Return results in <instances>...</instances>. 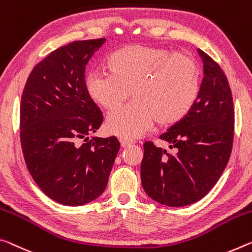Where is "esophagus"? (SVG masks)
<instances>
[{
	"instance_id": "1",
	"label": "esophagus",
	"mask_w": 252,
	"mask_h": 252,
	"mask_svg": "<svg viewBox=\"0 0 252 252\" xmlns=\"http://www.w3.org/2000/svg\"><path fill=\"white\" fill-rule=\"evenodd\" d=\"M120 143H121V147L122 148H126V147H129L132 145V141L127 140V139H125V138H120Z\"/></svg>"
}]
</instances>
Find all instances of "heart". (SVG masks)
<instances>
[{
  "label": "heart",
  "instance_id": "heart-1",
  "mask_svg": "<svg viewBox=\"0 0 252 252\" xmlns=\"http://www.w3.org/2000/svg\"><path fill=\"white\" fill-rule=\"evenodd\" d=\"M107 73L92 71L85 87L89 96L109 112L130 96L134 101L106 120V130L135 139L153 126H171L186 117L201 91L197 63L189 56L165 48L142 45L123 47L106 62Z\"/></svg>",
  "mask_w": 252,
  "mask_h": 252
}]
</instances>
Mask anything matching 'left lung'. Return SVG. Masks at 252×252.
I'll list each match as a JSON object with an SVG mask.
<instances>
[{"mask_svg": "<svg viewBox=\"0 0 252 252\" xmlns=\"http://www.w3.org/2000/svg\"><path fill=\"white\" fill-rule=\"evenodd\" d=\"M197 51L204 71L197 101L159 137L173 151L151 141L143 145L142 187L166 206H186L204 197L221 177L232 150L234 107L229 82L209 55Z\"/></svg>", "mask_w": 252, "mask_h": 252, "instance_id": "obj_1", "label": "left lung"}]
</instances>
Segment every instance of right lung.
Masks as SVG:
<instances>
[{"label":"right lung","mask_w":252,"mask_h":252,"mask_svg":"<svg viewBox=\"0 0 252 252\" xmlns=\"http://www.w3.org/2000/svg\"><path fill=\"white\" fill-rule=\"evenodd\" d=\"M105 40L54 50L34 66L23 89L20 140L26 165L43 193L63 205L97 198L120 150L115 137L89 138L103 114L86 92L85 69Z\"/></svg>","instance_id":"add662e5"}]
</instances>
